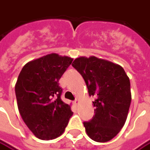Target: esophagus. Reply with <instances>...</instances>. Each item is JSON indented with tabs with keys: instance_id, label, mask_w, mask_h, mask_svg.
I'll return each instance as SVG.
<instances>
[{
	"instance_id": "obj_1",
	"label": "esophagus",
	"mask_w": 150,
	"mask_h": 150,
	"mask_svg": "<svg viewBox=\"0 0 150 150\" xmlns=\"http://www.w3.org/2000/svg\"><path fill=\"white\" fill-rule=\"evenodd\" d=\"M79 104V99H76V100L74 101V104H75V106H77Z\"/></svg>"
}]
</instances>
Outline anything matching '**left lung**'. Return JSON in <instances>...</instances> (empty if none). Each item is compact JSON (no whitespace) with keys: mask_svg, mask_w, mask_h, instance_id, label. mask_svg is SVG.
Segmentation results:
<instances>
[{"mask_svg":"<svg viewBox=\"0 0 150 150\" xmlns=\"http://www.w3.org/2000/svg\"><path fill=\"white\" fill-rule=\"evenodd\" d=\"M73 67L84 79L89 96H95V115L83 122L88 136L97 142L115 137L128 116L132 95L130 81L121 66L106 59L82 56L74 60Z\"/></svg>","mask_w":150,"mask_h":150,"instance_id":"1","label":"left lung"}]
</instances>
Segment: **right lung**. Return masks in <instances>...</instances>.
<instances>
[{
  "mask_svg": "<svg viewBox=\"0 0 150 150\" xmlns=\"http://www.w3.org/2000/svg\"><path fill=\"white\" fill-rule=\"evenodd\" d=\"M73 59L52 53L28 62L15 85L21 118L34 135L41 140L61 136L73 115L71 105L61 100L59 80Z\"/></svg>",
  "mask_w": 150,
  "mask_h": 150,
  "instance_id": "obj_1",
  "label": "right lung"
}]
</instances>
